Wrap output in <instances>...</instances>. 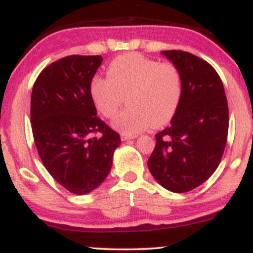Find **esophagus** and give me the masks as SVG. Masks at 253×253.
<instances>
[{"label":"esophagus","instance_id":"34e87169","mask_svg":"<svg viewBox=\"0 0 253 253\" xmlns=\"http://www.w3.org/2000/svg\"><path fill=\"white\" fill-rule=\"evenodd\" d=\"M136 138V135H132V134H126V133H121V140H128V139H134Z\"/></svg>","mask_w":253,"mask_h":253}]
</instances>
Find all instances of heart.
Instances as JSON below:
<instances>
[{"mask_svg":"<svg viewBox=\"0 0 253 253\" xmlns=\"http://www.w3.org/2000/svg\"><path fill=\"white\" fill-rule=\"evenodd\" d=\"M107 76L92 77L90 97L98 112L110 119L127 94L129 107L113 121L123 133L134 135L152 125H165L175 115L182 96V76L173 64L128 53L110 62Z\"/></svg>","mask_w":253,"mask_h":253,"instance_id":"1","label":"heart"}]
</instances>
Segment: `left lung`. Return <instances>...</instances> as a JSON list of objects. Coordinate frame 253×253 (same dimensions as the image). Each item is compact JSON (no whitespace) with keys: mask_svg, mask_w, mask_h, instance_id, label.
Returning <instances> with one entry per match:
<instances>
[{"mask_svg":"<svg viewBox=\"0 0 253 253\" xmlns=\"http://www.w3.org/2000/svg\"><path fill=\"white\" fill-rule=\"evenodd\" d=\"M182 76V96L170 126L156 134L150 172L165 189L187 193L219 167L228 133V104L215 69L185 51H162Z\"/></svg>","mask_w":253,"mask_h":253,"instance_id":"8db88e82","label":"left lung"}]
</instances>
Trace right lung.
Instances as JSON below:
<instances>
[{
    "label": "right lung",
    "instance_id": "1",
    "mask_svg": "<svg viewBox=\"0 0 253 253\" xmlns=\"http://www.w3.org/2000/svg\"><path fill=\"white\" fill-rule=\"evenodd\" d=\"M101 56H68L40 72L32 90L31 123L43 167L62 187L82 195L108 176L119 133L97 117L89 86Z\"/></svg>",
    "mask_w": 253,
    "mask_h": 253
}]
</instances>
